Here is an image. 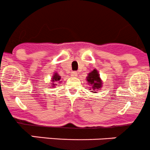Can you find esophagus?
Instances as JSON below:
<instances>
[{
	"instance_id": "1",
	"label": "esophagus",
	"mask_w": 150,
	"mask_h": 150,
	"mask_svg": "<svg viewBox=\"0 0 150 150\" xmlns=\"http://www.w3.org/2000/svg\"><path fill=\"white\" fill-rule=\"evenodd\" d=\"M71 76H72V77H77V76H78V72H72Z\"/></svg>"
}]
</instances>
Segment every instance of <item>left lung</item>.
I'll return each instance as SVG.
<instances>
[{"instance_id": "left-lung-1", "label": "left lung", "mask_w": 150, "mask_h": 150, "mask_svg": "<svg viewBox=\"0 0 150 150\" xmlns=\"http://www.w3.org/2000/svg\"><path fill=\"white\" fill-rule=\"evenodd\" d=\"M86 80L89 84L91 85V88H92V91H93L92 92H93V93H96L98 89L102 87V81H101L100 77H99V72L96 69H93L90 73H88V76L86 77Z\"/></svg>"}]
</instances>
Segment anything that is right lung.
<instances>
[{
	"label": "right lung",
	"mask_w": 150,
	"mask_h": 150,
	"mask_svg": "<svg viewBox=\"0 0 150 150\" xmlns=\"http://www.w3.org/2000/svg\"><path fill=\"white\" fill-rule=\"evenodd\" d=\"M60 79H61V77H60L58 74L57 73L54 74V76H53V78H52V80H51V81H52V83H53L52 85H54V86H52V87H54L55 86H57V85H56L57 83H60L59 82ZM54 83H55V84H54Z\"/></svg>",
	"instance_id": "right-lung-1"
}]
</instances>
